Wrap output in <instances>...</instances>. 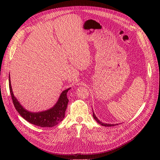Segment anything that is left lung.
I'll list each match as a JSON object with an SVG mask.
<instances>
[{
	"label": "left lung",
	"instance_id": "8db88e82",
	"mask_svg": "<svg viewBox=\"0 0 160 160\" xmlns=\"http://www.w3.org/2000/svg\"><path fill=\"white\" fill-rule=\"evenodd\" d=\"M93 117H94V118L99 123V124H101V125H102V126H104V127H112V126H115V125L114 124H107V123H102L101 121H99V120H98V118L96 117V115H95V114L94 113V112H93Z\"/></svg>",
	"mask_w": 160,
	"mask_h": 160
}]
</instances>
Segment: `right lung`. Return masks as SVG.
Masks as SVG:
<instances>
[{
    "label": "right lung",
    "instance_id": "right-lung-1",
    "mask_svg": "<svg viewBox=\"0 0 160 160\" xmlns=\"http://www.w3.org/2000/svg\"><path fill=\"white\" fill-rule=\"evenodd\" d=\"M9 85L11 98L16 109L19 115L29 123L41 127H52L57 125L64 119L65 111L69 101L67 98V92L70 88L63 91L58 101L52 108L40 112H31L22 108L14 97L11 88L10 76H9Z\"/></svg>",
    "mask_w": 160,
    "mask_h": 160
}]
</instances>
